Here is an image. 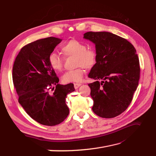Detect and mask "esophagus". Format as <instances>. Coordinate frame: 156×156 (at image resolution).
<instances>
[{
    "mask_svg": "<svg viewBox=\"0 0 156 156\" xmlns=\"http://www.w3.org/2000/svg\"><path fill=\"white\" fill-rule=\"evenodd\" d=\"M80 86H81L80 83H75L74 84V88H78Z\"/></svg>",
    "mask_w": 156,
    "mask_h": 156,
    "instance_id": "esophagus-1",
    "label": "esophagus"
}]
</instances>
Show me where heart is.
Wrapping results in <instances>:
<instances>
[{"instance_id": "1", "label": "heart", "mask_w": 156, "mask_h": 156, "mask_svg": "<svg viewBox=\"0 0 156 156\" xmlns=\"http://www.w3.org/2000/svg\"><path fill=\"white\" fill-rule=\"evenodd\" d=\"M62 52L66 57H76V66L78 68L64 73L62 79L64 83L78 82L82 80L84 74V68L91 69L97 62V54L92 48H87L83 42L70 40L62 47ZM49 65L56 72L62 71L63 59L59 55L53 53L48 57Z\"/></svg>"}]
</instances>
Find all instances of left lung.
Listing matches in <instances>:
<instances>
[{"instance_id": "8db88e82", "label": "left lung", "mask_w": 156, "mask_h": 156, "mask_svg": "<svg viewBox=\"0 0 156 156\" xmlns=\"http://www.w3.org/2000/svg\"><path fill=\"white\" fill-rule=\"evenodd\" d=\"M84 38L95 44L97 54V62L88 74L95 80L88 84L93 111L101 118L116 117L130 104L139 84L141 69L135 48L108 32H88Z\"/></svg>"}]
</instances>
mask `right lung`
I'll use <instances>...</instances> for the list:
<instances>
[{
  "label": "right lung",
  "mask_w": 156,
  "mask_h": 156,
  "mask_svg": "<svg viewBox=\"0 0 156 156\" xmlns=\"http://www.w3.org/2000/svg\"><path fill=\"white\" fill-rule=\"evenodd\" d=\"M62 39L48 37L21 48L13 67V82L18 101L30 117L46 126H55L68 117L67 94L74 84H59V78L48 62Z\"/></svg>",
  "instance_id": "1"
}]
</instances>
